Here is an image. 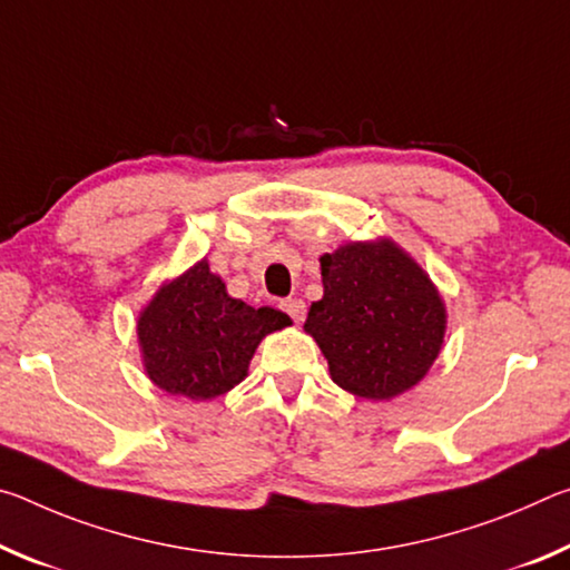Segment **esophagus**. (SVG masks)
<instances>
[{"mask_svg": "<svg viewBox=\"0 0 570 570\" xmlns=\"http://www.w3.org/2000/svg\"><path fill=\"white\" fill-rule=\"evenodd\" d=\"M282 308L284 312L292 316V322H304V316H306V304L302 302V298H296V296H288V298H284L282 302Z\"/></svg>", "mask_w": 570, "mask_h": 570, "instance_id": "34e87169", "label": "esophagus"}]
</instances>
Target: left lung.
I'll return each instance as SVG.
<instances>
[{
    "mask_svg": "<svg viewBox=\"0 0 570 570\" xmlns=\"http://www.w3.org/2000/svg\"><path fill=\"white\" fill-rule=\"evenodd\" d=\"M324 296L304 330L332 380L364 400H392L438 360L445 304L428 274L392 240L346 244L322 256Z\"/></svg>",
    "mask_w": 570,
    "mask_h": 570,
    "instance_id": "1",
    "label": "left lung"
}]
</instances>
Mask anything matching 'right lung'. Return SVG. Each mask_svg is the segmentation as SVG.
<instances>
[{
  "label": "right lung",
  "mask_w": 570,
  "mask_h": 570,
  "mask_svg": "<svg viewBox=\"0 0 570 570\" xmlns=\"http://www.w3.org/2000/svg\"><path fill=\"white\" fill-rule=\"evenodd\" d=\"M288 324L272 306L230 298L208 264L198 262L153 296L138 320V340L148 377L160 390L214 400L246 377L258 342Z\"/></svg>",
  "instance_id": "1"
}]
</instances>
